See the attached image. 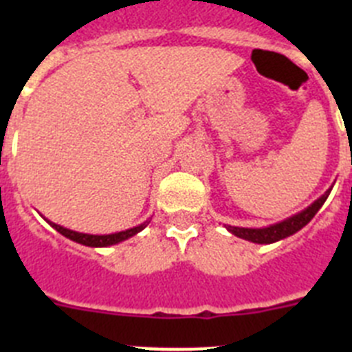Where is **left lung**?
Returning <instances> with one entry per match:
<instances>
[{
  "label": "left lung",
  "instance_id": "1",
  "mask_svg": "<svg viewBox=\"0 0 352 352\" xmlns=\"http://www.w3.org/2000/svg\"><path fill=\"white\" fill-rule=\"evenodd\" d=\"M329 190H326L321 197L314 201L309 208H305L300 213L292 214L289 219L282 220V222H276L273 226L268 227H261V229H252V227H234V226H226V229L231 234L238 236L241 239H247V241H252V243H261V245H270L275 243V241H280V239L287 238V236H292L294 232H298L300 229H303L310 220L316 217V213L321 210V206L324 204V201L328 199Z\"/></svg>",
  "mask_w": 352,
  "mask_h": 352
}]
</instances>
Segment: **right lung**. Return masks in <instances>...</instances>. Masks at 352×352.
I'll return each instance as SVG.
<instances>
[{"label":"right lung","mask_w":352,"mask_h":352,"mask_svg":"<svg viewBox=\"0 0 352 352\" xmlns=\"http://www.w3.org/2000/svg\"><path fill=\"white\" fill-rule=\"evenodd\" d=\"M47 222H49V226L54 227L56 231L60 232V234H63L65 238L72 239V241H76V243L86 245V247L98 248V247H111V245L121 243V241H125V239L132 238V236H135L138 232H141L142 229L148 226L149 220L142 222L141 226H135V227H132V229H126V231L114 232V234H86V232H77V231H72V229H67V227H63V226H58V223L51 222V220H47Z\"/></svg>","instance_id":"right-lung-1"}]
</instances>
